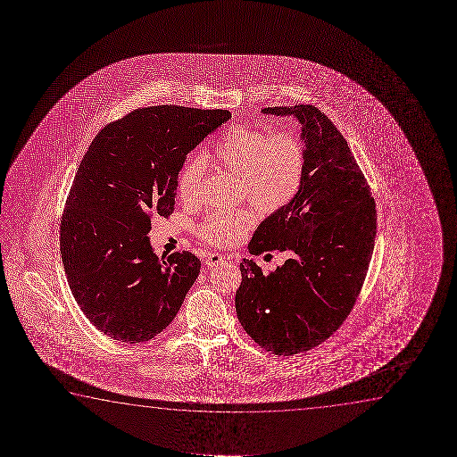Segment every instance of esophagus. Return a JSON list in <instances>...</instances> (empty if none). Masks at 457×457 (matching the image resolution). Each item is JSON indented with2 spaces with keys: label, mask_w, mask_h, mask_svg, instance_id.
<instances>
[{
  "label": "esophagus",
  "mask_w": 457,
  "mask_h": 457,
  "mask_svg": "<svg viewBox=\"0 0 457 457\" xmlns=\"http://www.w3.org/2000/svg\"><path fill=\"white\" fill-rule=\"evenodd\" d=\"M225 259L226 257L220 254V253H209L206 259H204V262H206L207 267H215L219 263L225 262Z\"/></svg>",
  "instance_id": "34e87169"
}]
</instances>
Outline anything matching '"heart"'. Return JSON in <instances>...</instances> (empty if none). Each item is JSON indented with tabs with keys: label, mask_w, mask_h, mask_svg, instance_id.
Here are the masks:
<instances>
[{
	"label": "heart",
	"mask_w": 457,
	"mask_h": 457,
	"mask_svg": "<svg viewBox=\"0 0 457 457\" xmlns=\"http://www.w3.org/2000/svg\"><path fill=\"white\" fill-rule=\"evenodd\" d=\"M213 159L232 173L240 175L245 195L262 212H275L287 206L300 192L306 153L300 138L288 132L269 136L251 126L234 125L220 136L213 146ZM204 159L195 156L182 165L176 176V194L184 203L200 200ZM256 223V213L248 207L211 213L200 226V237L207 244L231 246L244 238Z\"/></svg>",
	"instance_id": "heart-1"
}]
</instances>
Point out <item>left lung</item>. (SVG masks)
Instances as JSON below:
<instances>
[{
	"label": "left lung",
	"mask_w": 457,
	"mask_h": 457,
	"mask_svg": "<svg viewBox=\"0 0 457 457\" xmlns=\"http://www.w3.org/2000/svg\"><path fill=\"white\" fill-rule=\"evenodd\" d=\"M263 113L301 123L306 169L300 192L257 226L248 250L286 251L263 273L240 263L237 319L259 346L292 356L325 342L361 294L376 237V204L350 146L331 120L311 104L265 107Z\"/></svg>",
	"instance_id": "left-lung-1"
}]
</instances>
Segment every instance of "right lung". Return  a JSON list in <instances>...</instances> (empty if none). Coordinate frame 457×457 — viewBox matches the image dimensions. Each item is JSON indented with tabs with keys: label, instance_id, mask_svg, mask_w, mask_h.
Wrapping results in <instances>:
<instances>
[{
	"label": "right lung",
	"instance_id": "add662e5",
	"mask_svg": "<svg viewBox=\"0 0 457 457\" xmlns=\"http://www.w3.org/2000/svg\"><path fill=\"white\" fill-rule=\"evenodd\" d=\"M229 119L223 109L142 107L104 126L82 157L61 220V254L76 303L113 340L156 337L200 275L188 251L154 254L151 217L173 213L188 153Z\"/></svg>",
	"mask_w": 457,
	"mask_h": 457
}]
</instances>
